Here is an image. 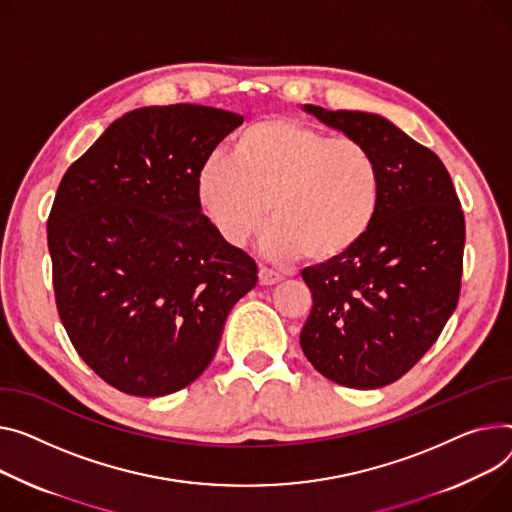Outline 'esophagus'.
<instances>
[{
    "label": "esophagus",
    "instance_id": "obj_1",
    "mask_svg": "<svg viewBox=\"0 0 512 512\" xmlns=\"http://www.w3.org/2000/svg\"><path fill=\"white\" fill-rule=\"evenodd\" d=\"M280 280H282V276L276 274L274 269H267V267H261V269H259V284H261V286H274V284H278Z\"/></svg>",
    "mask_w": 512,
    "mask_h": 512
}]
</instances>
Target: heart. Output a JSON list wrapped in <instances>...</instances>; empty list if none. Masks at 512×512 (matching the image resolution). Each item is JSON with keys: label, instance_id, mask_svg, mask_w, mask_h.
<instances>
[{"label": "heart", "instance_id": "b5f03b06", "mask_svg": "<svg viewBox=\"0 0 512 512\" xmlns=\"http://www.w3.org/2000/svg\"><path fill=\"white\" fill-rule=\"evenodd\" d=\"M197 201L222 241L241 247L267 222L265 253L333 263L350 255L377 222L383 170L356 138H333L309 123L267 117L238 131L226 158H210Z\"/></svg>", "mask_w": 512, "mask_h": 512}]
</instances>
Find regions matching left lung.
<instances>
[{
	"instance_id": "8db88e82",
	"label": "left lung",
	"mask_w": 512,
	"mask_h": 512,
	"mask_svg": "<svg viewBox=\"0 0 512 512\" xmlns=\"http://www.w3.org/2000/svg\"><path fill=\"white\" fill-rule=\"evenodd\" d=\"M364 142L383 170L372 230L344 259L302 269L313 309L300 348L329 381L354 389L395 383L457 309L465 218L445 164L389 119L304 105Z\"/></svg>"
}]
</instances>
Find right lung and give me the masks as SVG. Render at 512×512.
I'll use <instances>...</instances> for the list:
<instances>
[{
  "label": "right lung",
  "mask_w": 512,
  "mask_h": 512,
  "mask_svg": "<svg viewBox=\"0 0 512 512\" xmlns=\"http://www.w3.org/2000/svg\"><path fill=\"white\" fill-rule=\"evenodd\" d=\"M243 117L201 105L125 113L63 175L47 220L59 319L111 387L162 397L212 362L257 263L222 241L195 185Z\"/></svg>",
  "instance_id": "obj_1"
}]
</instances>
